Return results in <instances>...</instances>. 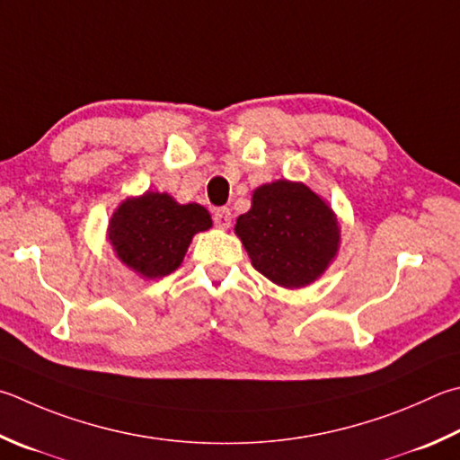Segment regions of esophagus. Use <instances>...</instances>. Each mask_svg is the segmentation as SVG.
Returning a JSON list of instances; mask_svg holds the SVG:
<instances>
[{"instance_id":"obj_1","label":"esophagus","mask_w":460,"mask_h":460,"mask_svg":"<svg viewBox=\"0 0 460 460\" xmlns=\"http://www.w3.org/2000/svg\"><path fill=\"white\" fill-rule=\"evenodd\" d=\"M231 219H233V215H231V208L229 207L215 208L213 221H215L217 227H219V229H229L231 227Z\"/></svg>"}]
</instances>
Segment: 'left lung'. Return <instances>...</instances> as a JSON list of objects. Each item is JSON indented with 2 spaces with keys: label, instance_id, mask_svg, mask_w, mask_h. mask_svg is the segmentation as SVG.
Wrapping results in <instances>:
<instances>
[{
  "label": "left lung",
  "instance_id": "8db88e82",
  "mask_svg": "<svg viewBox=\"0 0 460 460\" xmlns=\"http://www.w3.org/2000/svg\"><path fill=\"white\" fill-rule=\"evenodd\" d=\"M235 233L255 270L283 288H304L320 278L340 241L332 208L312 189L289 181L259 187Z\"/></svg>",
  "mask_w": 460,
  "mask_h": 460
}]
</instances>
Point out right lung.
<instances>
[{
    "instance_id": "add662e5",
    "label": "right lung",
    "mask_w": 460,
    "mask_h": 460,
    "mask_svg": "<svg viewBox=\"0 0 460 460\" xmlns=\"http://www.w3.org/2000/svg\"><path fill=\"white\" fill-rule=\"evenodd\" d=\"M208 227L211 215L205 207L179 205L169 195L145 193L119 207L108 237L124 263L153 279L177 270L195 233Z\"/></svg>"
}]
</instances>
